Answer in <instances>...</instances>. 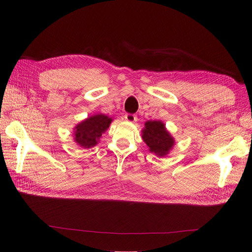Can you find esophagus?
<instances>
[{"label":"esophagus","instance_id":"obj_1","mask_svg":"<svg viewBox=\"0 0 252 252\" xmlns=\"http://www.w3.org/2000/svg\"><path fill=\"white\" fill-rule=\"evenodd\" d=\"M125 120L127 122H131V123H134V122L138 121V117H136L135 114H132V113H126L125 114Z\"/></svg>","mask_w":252,"mask_h":252}]
</instances>
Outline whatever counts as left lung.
<instances>
[{"label":"left lung","instance_id":"left-lung-1","mask_svg":"<svg viewBox=\"0 0 252 252\" xmlns=\"http://www.w3.org/2000/svg\"><path fill=\"white\" fill-rule=\"evenodd\" d=\"M142 138L149 147V151L158 157H164L168 154L174 144L172 136L159 121L146 122Z\"/></svg>","mask_w":252,"mask_h":252}]
</instances>
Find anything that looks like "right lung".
I'll return each instance as SVG.
<instances>
[{
	"label": "right lung",
	"mask_w": 252,
	"mask_h": 252,
	"mask_svg": "<svg viewBox=\"0 0 252 252\" xmlns=\"http://www.w3.org/2000/svg\"><path fill=\"white\" fill-rule=\"evenodd\" d=\"M111 119L105 114H96L83 121L74 128L75 142L84 148H90L97 144L102 133L109 127Z\"/></svg>",
	"instance_id": "obj_1"
}]
</instances>
